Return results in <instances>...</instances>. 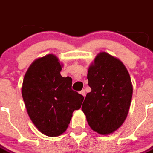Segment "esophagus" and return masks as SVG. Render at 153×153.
I'll list each match as a JSON object with an SVG mask.
<instances>
[{
    "mask_svg": "<svg viewBox=\"0 0 153 153\" xmlns=\"http://www.w3.org/2000/svg\"><path fill=\"white\" fill-rule=\"evenodd\" d=\"M80 94H82V95L84 97H85V90H84V89H82V91H80Z\"/></svg>",
    "mask_w": 153,
    "mask_h": 153,
    "instance_id": "1",
    "label": "esophagus"
}]
</instances>
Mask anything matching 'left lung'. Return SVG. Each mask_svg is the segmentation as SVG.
Returning <instances> with one entry per match:
<instances>
[{"label": "left lung", "mask_w": 153, "mask_h": 153, "mask_svg": "<svg viewBox=\"0 0 153 153\" xmlns=\"http://www.w3.org/2000/svg\"><path fill=\"white\" fill-rule=\"evenodd\" d=\"M87 78L91 91L82 106L87 122L100 134L113 133L124 123L130 107L133 88L128 72L121 61L101 52Z\"/></svg>", "instance_id": "1"}]
</instances>
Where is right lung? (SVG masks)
Listing matches in <instances>:
<instances>
[{
	"label": "right lung",
	"instance_id": "right-lung-1",
	"mask_svg": "<svg viewBox=\"0 0 153 153\" xmlns=\"http://www.w3.org/2000/svg\"><path fill=\"white\" fill-rule=\"evenodd\" d=\"M62 66L54 55L37 59L29 67L22 94L32 123L43 134L57 137L68 127L72 113L84 97L71 88L72 79L60 74Z\"/></svg>",
	"mask_w": 153,
	"mask_h": 153
}]
</instances>
